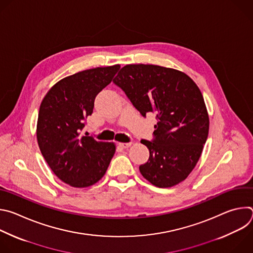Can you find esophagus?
Returning a JSON list of instances; mask_svg holds the SVG:
<instances>
[{
    "label": "esophagus",
    "instance_id": "esophagus-1",
    "mask_svg": "<svg viewBox=\"0 0 253 253\" xmlns=\"http://www.w3.org/2000/svg\"><path fill=\"white\" fill-rule=\"evenodd\" d=\"M131 144H132V143H118V146L121 147V148H123V149H126V148H128V147L131 146Z\"/></svg>",
    "mask_w": 253,
    "mask_h": 253
}]
</instances>
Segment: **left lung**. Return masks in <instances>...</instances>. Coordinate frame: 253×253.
<instances>
[{
  "label": "left lung",
  "instance_id": "8db88e82",
  "mask_svg": "<svg viewBox=\"0 0 253 253\" xmlns=\"http://www.w3.org/2000/svg\"><path fill=\"white\" fill-rule=\"evenodd\" d=\"M113 82L143 117L155 113L154 139L141 140L149 149L140 165L142 176L160 188L182 182L197 164L209 130L203 96L181 71L157 65L124 66Z\"/></svg>",
  "mask_w": 253,
  "mask_h": 253
}]
</instances>
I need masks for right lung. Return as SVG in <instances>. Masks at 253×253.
I'll return each instance as SVG.
<instances>
[{"label": "right lung", "mask_w": 253, "mask_h": 253, "mask_svg": "<svg viewBox=\"0 0 253 253\" xmlns=\"http://www.w3.org/2000/svg\"><path fill=\"white\" fill-rule=\"evenodd\" d=\"M120 65L98 67L57 82L44 97L38 115L37 140L46 162L63 182L89 187L105 175L116 146L82 135L100 91L113 80Z\"/></svg>", "instance_id": "right-lung-1"}]
</instances>
